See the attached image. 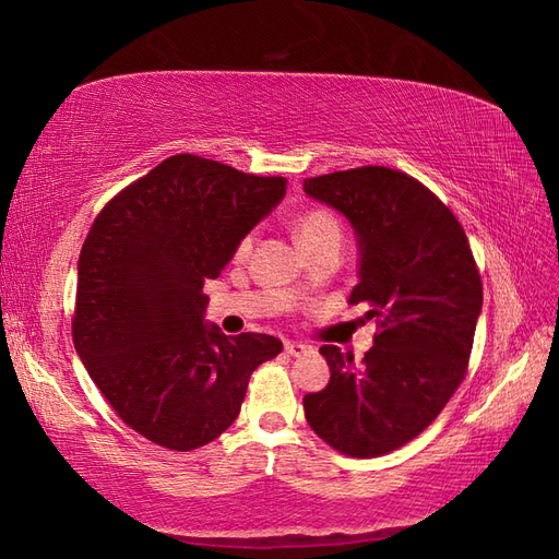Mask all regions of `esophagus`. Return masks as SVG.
Listing matches in <instances>:
<instances>
[{
    "instance_id": "obj_1",
    "label": "esophagus",
    "mask_w": 559,
    "mask_h": 559,
    "mask_svg": "<svg viewBox=\"0 0 559 559\" xmlns=\"http://www.w3.org/2000/svg\"><path fill=\"white\" fill-rule=\"evenodd\" d=\"M309 353V347L302 345V343H285V355L290 357H302Z\"/></svg>"
}]
</instances>
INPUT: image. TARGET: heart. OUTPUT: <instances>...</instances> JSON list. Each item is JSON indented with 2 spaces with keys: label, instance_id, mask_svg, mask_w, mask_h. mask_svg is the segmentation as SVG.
<instances>
[{
  "label": "heart",
  "instance_id": "heart-1",
  "mask_svg": "<svg viewBox=\"0 0 559 559\" xmlns=\"http://www.w3.org/2000/svg\"><path fill=\"white\" fill-rule=\"evenodd\" d=\"M295 236H297V240H300L305 252L319 250V248H338L341 250L343 224L331 210L314 206V210H307L300 214V218H297ZM252 242H254L252 236L242 238L238 245V257L248 254L252 250Z\"/></svg>",
  "mask_w": 559,
  "mask_h": 559
}]
</instances>
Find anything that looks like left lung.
Segmentation results:
<instances>
[{"instance_id": "1", "label": "left lung", "mask_w": 559, "mask_h": 559, "mask_svg": "<svg viewBox=\"0 0 559 559\" xmlns=\"http://www.w3.org/2000/svg\"><path fill=\"white\" fill-rule=\"evenodd\" d=\"M309 198L345 214L359 238V283L379 333L365 359L319 353L331 381L305 395V417L347 457L409 443L455 395L469 367L484 285L457 216L417 178L388 166L307 178Z\"/></svg>"}]
</instances>
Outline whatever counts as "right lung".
I'll return each mask as SVG.
<instances>
[{"instance_id":"obj_1","label":"right lung","mask_w":559,"mask_h":559,"mask_svg":"<svg viewBox=\"0 0 559 559\" xmlns=\"http://www.w3.org/2000/svg\"><path fill=\"white\" fill-rule=\"evenodd\" d=\"M288 180L174 154L104 204L78 259L73 345L121 421L168 450L236 421L252 371L283 343L206 326L202 293Z\"/></svg>"}]
</instances>
